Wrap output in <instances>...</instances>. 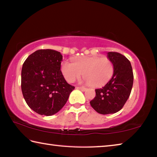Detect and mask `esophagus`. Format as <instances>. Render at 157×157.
Segmentation results:
<instances>
[{
	"mask_svg": "<svg viewBox=\"0 0 157 157\" xmlns=\"http://www.w3.org/2000/svg\"><path fill=\"white\" fill-rule=\"evenodd\" d=\"M76 88L79 89V90H81V91H85L86 90V89L85 88V87H84V86H77Z\"/></svg>",
	"mask_w": 157,
	"mask_h": 157,
	"instance_id": "obj_1",
	"label": "esophagus"
}]
</instances>
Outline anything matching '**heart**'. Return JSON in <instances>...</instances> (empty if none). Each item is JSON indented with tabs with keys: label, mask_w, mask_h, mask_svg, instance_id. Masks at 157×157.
Instances as JSON below:
<instances>
[{
	"label": "heart",
	"mask_w": 157,
	"mask_h": 157,
	"mask_svg": "<svg viewBox=\"0 0 157 157\" xmlns=\"http://www.w3.org/2000/svg\"><path fill=\"white\" fill-rule=\"evenodd\" d=\"M61 71L68 82H75L83 74L89 85L98 87L109 80L113 73V66L107 57H79L74 59L73 63L63 62Z\"/></svg>",
	"instance_id": "heart-1"
}]
</instances>
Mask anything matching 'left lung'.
<instances>
[{
  "instance_id": "8db88e82",
  "label": "left lung",
  "mask_w": 157,
  "mask_h": 157,
  "mask_svg": "<svg viewBox=\"0 0 157 157\" xmlns=\"http://www.w3.org/2000/svg\"><path fill=\"white\" fill-rule=\"evenodd\" d=\"M108 58L113 65V75L104 87L95 89V97L90 101L94 110L101 114L120 111L129 97L134 82L131 63L124 55L109 52Z\"/></svg>"
}]
</instances>
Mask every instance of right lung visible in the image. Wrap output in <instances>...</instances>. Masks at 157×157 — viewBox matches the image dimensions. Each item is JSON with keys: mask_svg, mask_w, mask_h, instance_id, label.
<instances>
[{"mask_svg": "<svg viewBox=\"0 0 157 157\" xmlns=\"http://www.w3.org/2000/svg\"><path fill=\"white\" fill-rule=\"evenodd\" d=\"M62 57L55 50L41 49L29 55L23 64V95L29 107L40 115L57 113L75 89L66 82L61 71Z\"/></svg>", "mask_w": 157, "mask_h": 157, "instance_id": "add662e5", "label": "right lung"}]
</instances>
